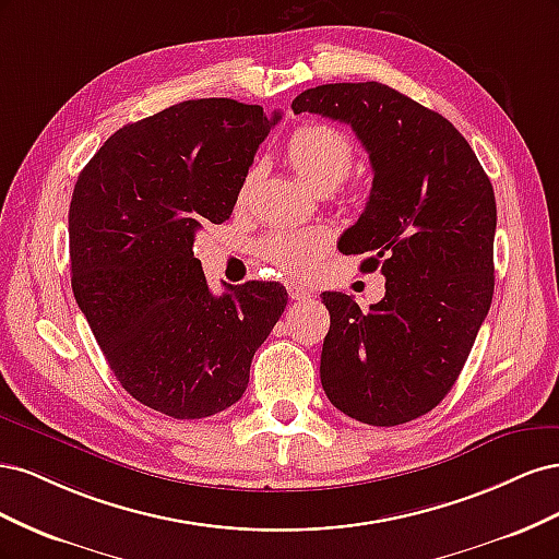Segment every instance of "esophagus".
I'll return each mask as SVG.
<instances>
[{
    "label": "esophagus",
    "mask_w": 559,
    "mask_h": 559,
    "mask_svg": "<svg viewBox=\"0 0 559 559\" xmlns=\"http://www.w3.org/2000/svg\"><path fill=\"white\" fill-rule=\"evenodd\" d=\"M286 292H289V298H292V300H308V298H310V292L302 289V286H298V284H294V282L286 284Z\"/></svg>",
    "instance_id": "obj_1"
}]
</instances>
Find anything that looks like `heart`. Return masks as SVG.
<instances>
[{
    "label": "heart",
    "instance_id": "obj_1",
    "mask_svg": "<svg viewBox=\"0 0 559 559\" xmlns=\"http://www.w3.org/2000/svg\"><path fill=\"white\" fill-rule=\"evenodd\" d=\"M284 158L296 177L314 193H331L354 165V142L343 130L326 123L298 126L284 146ZM259 179V165H251L238 191V202L247 200ZM331 247V233L321 226H284L265 233L257 242V253L292 277H310L321 257Z\"/></svg>",
    "mask_w": 559,
    "mask_h": 559
}]
</instances>
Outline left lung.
I'll return each instance as SVG.
<instances>
[{
  "mask_svg": "<svg viewBox=\"0 0 559 559\" xmlns=\"http://www.w3.org/2000/svg\"><path fill=\"white\" fill-rule=\"evenodd\" d=\"M292 109L347 123L368 151L373 189L337 249L364 253V273L380 267L386 280L368 312L321 294L331 314L321 386L352 419L403 425L445 399L492 302V183L448 118L384 83H326Z\"/></svg>",
  "mask_w": 559,
  "mask_h": 559,
  "instance_id": "left-lung-1",
  "label": "left lung"
}]
</instances>
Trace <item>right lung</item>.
Masks as SVG:
<instances>
[{"label": "right lung", "mask_w": 559, "mask_h": 559, "mask_svg": "<svg viewBox=\"0 0 559 559\" xmlns=\"http://www.w3.org/2000/svg\"><path fill=\"white\" fill-rule=\"evenodd\" d=\"M280 121L228 97L186 99L114 132L70 205L72 292L116 380L175 419L245 394L249 366L286 308L280 282L214 296L195 233L224 224L259 144Z\"/></svg>", "instance_id": "add662e5"}]
</instances>
